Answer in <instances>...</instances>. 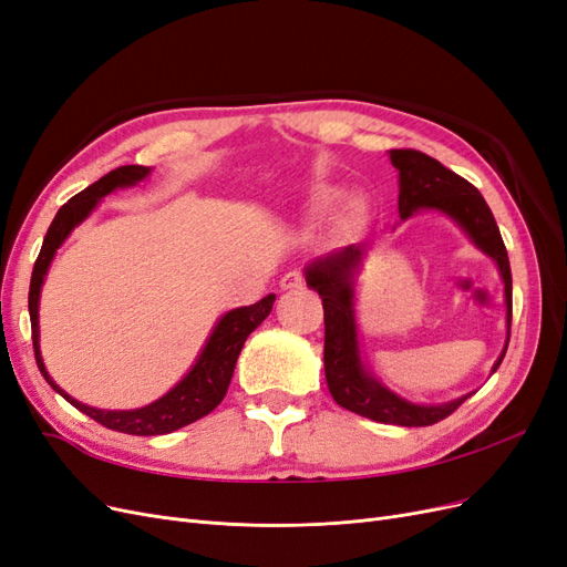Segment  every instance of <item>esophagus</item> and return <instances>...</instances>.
<instances>
[{
	"mask_svg": "<svg viewBox=\"0 0 567 567\" xmlns=\"http://www.w3.org/2000/svg\"><path fill=\"white\" fill-rule=\"evenodd\" d=\"M305 286V277L300 271H288V274H284V279H281V288L284 290H298V288H302Z\"/></svg>",
	"mask_w": 567,
	"mask_h": 567,
	"instance_id": "esophagus-1",
	"label": "esophagus"
}]
</instances>
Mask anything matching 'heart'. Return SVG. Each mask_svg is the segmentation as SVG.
Segmentation results:
<instances>
[{
	"mask_svg": "<svg viewBox=\"0 0 567 567\" xmlns=\"http://www.w3.org/2000/svg\"><path fill=\"white\" fill-rule=\"evenodd\" d=\"M336 198H338V192H336V188H329V186L319 188V192H317V208H319L321 213L331 210V205L336 203ZM362 213H364V208H362V200H359V198L348 200V205H346V219L350 221V225H354V221L362 219Z\"/></svg>",
	"mask_w": 567,
	"mask_h": 567,
	"instance_id": "b5f03b06",
	"label": "heart"
}]
</instances>
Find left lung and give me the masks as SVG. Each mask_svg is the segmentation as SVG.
Listing matches in <instances>:
<instances>
[{
  "mask_svg": "<svg viewBox=\"0 0 567 567\" xmlns=\"http://www.w3.org/2000/svg\"><path fill=\"white\" fill-rule=\"evenodd\" d=\"M392 165L400 169V217L406 219L411 213L421 208H435L452 215L458 225L468 231L480 250H485L499 265L506 293V323L511 338V265L508 252L502 241L499 227H496L489 205L477 188L458 177L452 169L444 167L440 161L425 156L414 148H392ZM362 260V250L348 246L338 252L321 257L305 271L307 286L317 290L323 305V371L326 383L333 394V400L350 409L359 416H367L379 423H394L406 427L433 425L466 402L458 398L442 406H423L411 404L398 394L385 390L364 373L362 359L357 348V326L352 312V271ZM506 338V348H508ZM506 350L492 371L499 369Z\"/></svg>",
  "mask_w": 567,
  "mask_h": 567,
  "instance_id": "8db88e82",
  "label": "left lung"
}]
</instances>
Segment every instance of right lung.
<instances>
[{"instance_id":"add662e5","label":"right lung","mask_w":567,"mask_h":567,"mask_svg":"<svg viewBox=\"0 0 567 567\" xmlns=\"http://www.w3.org/2000/svg\"><path fill=\"white\" fill-rule=\"evenodd\" d=\"M146 175H148V167H142V165L115 167L109 175H104L99 182L84 188V192L73 196L65 205H61V210L56 213L54 221H51L47 229L35 267H32L30 293H28L32 348H35V359H38V367L44 375V381L54 388L65 402H71L75 409H80L82 414H87L96 423L111 427V431L127 433V435H165V433L177 431V427H184L188 423L203 419L205 414H210V411L221 400H225L234 369H236V359L244 350L246 338L269 317L271 305H274V300H277L274 296H267L260 302H255L250 307H238V310H231L221 317L219 323L215 326L208 346L203 348L198 362L194 364V369L188 371L173 390L163 394L161 400H156L144 409H134V411L94 409V406L75 402L71 394H65L54 381H51L47 369H44L42 354H40V342H38V336H40L38 305H40V288L47 277V269H49L51 260H54V252L59 250V246L65 241V236L71 234L73 227L80 225V221L94 210L99 198H104L117 186L136 184Z\"/></svg>"}]
</instances>
